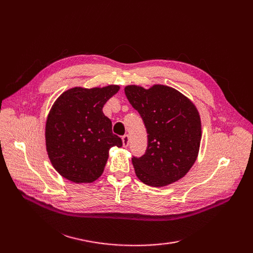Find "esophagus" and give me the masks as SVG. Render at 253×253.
<instances>
[{"label": "esophagus", "mask_w": 253, "mask_h": 253, "mask_svg": "<svg viewBox=\"0 0 253 253\" xmlns=\"http://www.w3.org/2000/svg\"><path fill=\"white\" fill-rule=\"evenodd\" d=\"M128 142H129V137H128V135H127V134H126V135L122 136V144H124V147H125V148H126V147H127V145H128Z\"/></svg>", "instance_id": "34e87169"}]
</instances>
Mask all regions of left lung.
I'll use <instances>...</instances> for the list:
<instances>
[{
  "instance_id": "1",
  "label": "left lung",
  "mask_w": 253,
  "mask_h": 253,
  "mask_svg": "<svg viewBox=\"0 0 253 253\" xmlns=\"http://www.w3.org/2000/svg\"><path fill=\"white\" fill-rule=\"evenodd\" d=\"M125 93L148 133L147 151L132 158L137 177L151 187L177 181L194 165L200 150L202 125L194 104L165 85H128Z\"/></svg>"
}]
</instances>
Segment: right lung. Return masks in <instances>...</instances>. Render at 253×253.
<instances>
[{"label":"right lung","instance_id":"obj_1","mask_svg":"<svg viewBox=\"0 0 253 253\" xmlns=\"http://www.w3.org/2000/svg\"><path fill=\"white\" fill-rule=\"evenodd\" d=\"M118 85L74 87L61 95L49 112L45 126L46 150L53 168L73 182H93L100 177L112 147H122L113 134L103 105Z\"/></svg>","mask_w":253,"mask_h":253}]
</instances>
